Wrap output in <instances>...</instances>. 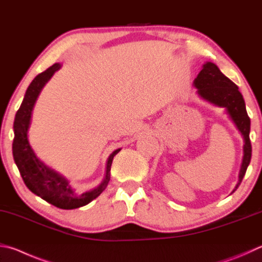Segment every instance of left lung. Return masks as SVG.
Listing matches in <instances>:
<instances>
[{
	"instance_id": "8db88e82",
	"label": "left lung",
	"mask_w": 262,
	"mask_h": 262,
	"mask_svg": "<svg viewBox=\"0 0 262 262\" xmlns=\"http://www.w3.org/2000/svg\"><path fill=\"white\" fill-rule=\"evenodd\" d=\"M194 87L203 98L215 105L226 107L235 125L242 133L244 139V157L239 170V179L235 190L239 187L246 173L252 156V145L250 141V118L247 116L244 98L239 93L238 87L223 74L217 66L213 63H206L198 77L194 79ZM234 190V191H235Z\"/></svg>"
}]
</instances>
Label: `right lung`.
Masks as SVG:
<instances>
[{"instance_id":"1","label":"right lung","mask_w":262,"mask_h":262,"mask_svg":"<svg viewBox=\"0 0 262 262\" xmlns=\"http://www.w3.org/2000/svg\"><path fill=\"white\" fill-rule=\"evenodd\" d=\"M59 69L60 64H54L45 72L37 74L28 85L25 97L16 113L15 122H13L15 139L12 143V154L24 182L33 193L56 207L63 208V210H73V208L87 205L93 199L97 198L106 188L108 181H110V170L113 158L120 149L116 150L108 157L106 174L103 182L96 189L81 194L77 193L71 188L68 180L56 173L54 169L47 167L39 158H36L27 140V130L30 127L32 110L41 89L52 77V74Z\"/></svg>"}]
</instances>
